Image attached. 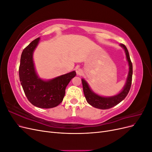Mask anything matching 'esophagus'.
<instances>
[{"instance_id":"1","label":"esophagus","mask_w":152,"mask_h":152,"mask_svg":"<svg viewBox=\"0 0 152 152\" xmlns=\"http://www.w3.org/2000/svg\"><path fill=\"white\" fill-rule=\"evenodd\" d=\"M75 71H76L77 75H81L82 74V73H83V72H82V69L80 68H77L75 69Z\"/></svg>"}]
</instances>
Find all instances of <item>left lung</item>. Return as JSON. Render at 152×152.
<instances>
[{"instance_id":"1","label":"left lung","mask_w":152,"mask_h":152,"mask_svg":"<svg viewBox=\"0 0 152 152\" xmlns=\"http://www.w3.org/2000/svg\"><path fill=\"white\" fill-rule=\"evenodd\" d=\"M119 45L123 48L124 52H125L126 59L128 63L129 72L126 84L123 87L122 89L118 94L112 96H103L99 95L92 90L89 84L87 83V82L84 79H81L82 86H83L84 94L87 102L94 108L102 110H106L112 108L114 106L118 104L122 100L125 99L129 91L130 90L132 77V65L127 48L122 44Z\"/></svg>"}]
</instances>
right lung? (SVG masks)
<instances>
[{
    "label": "right lung",
    "mask_w": 152,
    "mask_h": 152,
    "mask_svg": "<svg viewBox=\"0 0 152 152\" xmlns=\"http://www.w3.org/2000/svg\"><path fill=\"white\" fill-rule=\"evenodd\" d=\"M40 38L35 39L23 50L19 68L21 84L29 102L40 108H51L60 104L67 85L76 75L75 71L45 80L37 74L34 61V53Z\"/></svg>",
    "instance_id": "add662e5"
}]
</instances>
